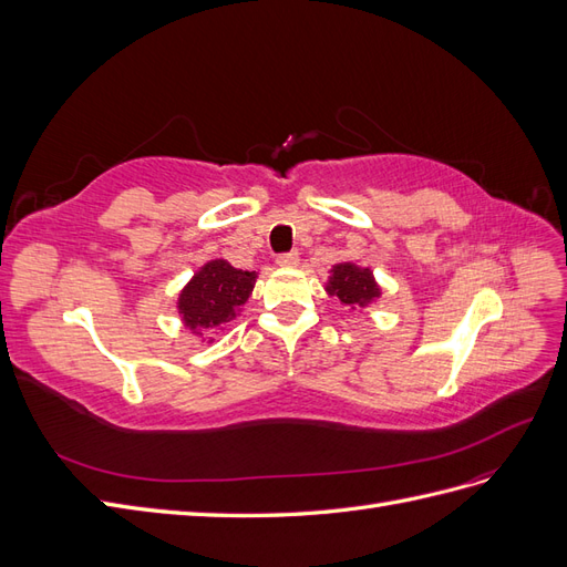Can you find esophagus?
I'll list each match as a JSON object with an SVG mask.
<instances>
[{
	"mask_svg": "<svg viewBox=\"0 0 567 567\" xmlns=\"http://www.w3.org/2000/svg\"><path fill=\"white\" fill-rule=\"evenodd\" d=\"M298 262H300V255H298L296 250L277 255V265H279V267H296Z\"/></svg>",
	"mask_w": 567,
	"mask_h": 567,
	"instance_id": "obj_1",
	"label": "esophagus"
}]
</instances>
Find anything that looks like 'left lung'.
Wrapping results in <instances>:
<instances>
[{
  "label": "left lung",
  "mask_w": 567,
  "mask_h": 567,
  "mask_svg": "<svg viewBox=\"0 0 567 567\" xmlns=\"http://www.w3.org/2000/svg\"><path fill=\"white\" fill-rule=\"evenodd\" d=\"M329 296H336L342 305L354 307H367L375 298H381V288L375 284L373 274L369 267H357L352 262H342L331 269Z\"/></svg>",
  "instance_id": "8db88e82"
}]
</instances>
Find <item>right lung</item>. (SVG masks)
Masks as SVG:
<instances>
[{
	"label": "right lung",
	"instance_id": "obj_1",
	"mask_svg": "<svg viewBox=\"0 0 567 567\" xmlns=\"http://www.w3.org/2000/svg\"><path fill=\"white\" fill-rule=\"evenodd\" d=\"M257 274L231 267L227 260H210L184 286L177 310L186 329L215 331L231 321L238 307L252 293ZM203 336V333H200Z\"/></svg>",
	"mask_w": 567,
	"mask_h": 567
}]
</instances>
